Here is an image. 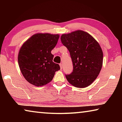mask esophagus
Segmentation results:
<instances>
[{"instance_id": "1", "label": "esophagus", "mask_w": 122, "mask_h": 122, "mask_svg": "<svg viewBox=\"0 0 122 122\" xmlns=\"http://www.w3.org/2000/svg\"><path fill=\"white\" fill-rule=\"evenodd\" d=\"M60 68H61V69H62V68H63V64L62 63H61L60 64Z\"/></svg>"}]
</instances>
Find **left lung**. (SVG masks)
<instances>
[{
	"label": "left lung",
	"mask_w": 122,
	"mask_h": 122,
	"mask_svg": "<svg viewBox=\"0 0 122 122\" xmlns=\"http://www.w3.org/2000/svg\"><path fill=\"white\" fill-rule=\"evenodd\" d=\"M61 41L69 51L73 65L72 73L65 75L67 81L77 88L90 85L102 69L103 55L100 45L91 35L81 30L62 34Z\"/></svg>",
	"instance_id": "left-lung-1"
}]
</instances>
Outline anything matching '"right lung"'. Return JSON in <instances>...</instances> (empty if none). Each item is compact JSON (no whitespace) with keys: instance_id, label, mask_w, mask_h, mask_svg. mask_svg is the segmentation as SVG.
<instances>
[{"instance_id":"add662e5","label":"right lung","mask_w":122,"mask_h":122,"mask_svg":"<svg viewBox=\"0 0 122 122\" xmlns=\"http://www.w3.org/2000/svg\"><path fill=\"white\" fill-rule=\"evenodd\" d=\"M59 34L38 33L22 45L18 54V63L22 75L29 83L40 86L50 82L60 69L53 62L51 51L57 44Z\"/></svg>"}]
</instances>
